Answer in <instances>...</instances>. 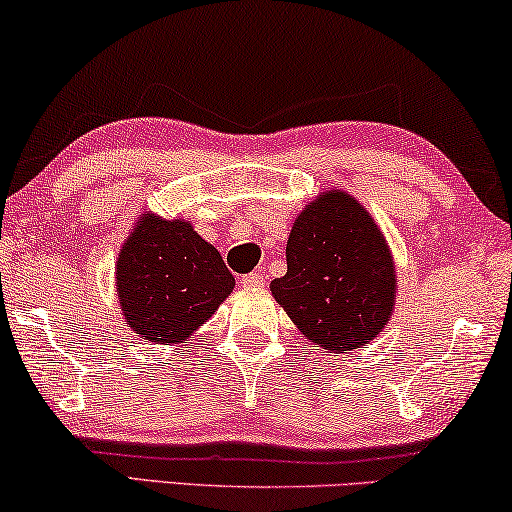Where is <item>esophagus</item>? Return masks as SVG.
I'll list each match as a JSON object with an SVG mask.
<instances>
[{"mask_svg": "<svg viewBox=\"0 0 512 512\" xmlns=\"http://www.w3.org/2000/svg\"><path fill=\"white\" fill-rule=\"evenodd\" d=\"M242 286H245V288H261V286H265V277L261 272H249L247 277H242Z\"/></svg>", "mask_w": 512, "mask_h": 512, "instance_id": "obj_1", "label": "esophagus"}]
</instances>
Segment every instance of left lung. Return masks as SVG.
Returning <instances> with one entry per match:
<instances>
[{"instance_id":"obj_1","label":"left lung","mask_w":512,"mask_h":512,"mask_svg":"<svg viewBox=\"0 0 512 512\" xmlns=\"http://www.w3.org/2000/svg\"><path fill=\"white\" fill-rule=\"evenodd\" d=\"M286 277L272 295L306 338L345 352L371 341L393 311L396 274L371 215L345 192H325L295 219Z\"/></svg>"}]
</instances>
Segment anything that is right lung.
<instances>
[{
	"instance_id": "right-lung-1",
	"label": "right lung",
	"mask_w": 512,
	"mask_h": 512,
	"mask_svg": "<svg viewBox=\"0 0 512 512\" xmlns=\"http://www.w3.org/2000/svg\"><path fill=\"white\" fill-rule=\"evenodd\" d=\"M233 274L187 222L144 217L116 263V290L130 329L151 343H180L231 295Z\"/></svg>"
}]
</instances>
